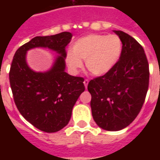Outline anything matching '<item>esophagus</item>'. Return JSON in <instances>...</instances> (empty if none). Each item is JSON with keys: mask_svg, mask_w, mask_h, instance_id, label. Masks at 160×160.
<instances>
[{"mask_svg": "<svg viewBox=\"0 0 160 160\" xmlns=\"http://www.w3.org/2000/svg\"><path fill=\"white\" fill-rule=\"evenodd\" d=\"M84 85H85V87L87 88V85H88V83H89V80H87V79H86V80H84Z\"/></svg>", "mask_w": 160, "mask_h": 160, "instance_id": "1", "label": "esophagus"}]
</instances>
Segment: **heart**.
Masks as SVG:
<instances>
[{
    "label": "heart",
    "mask_w": 160,
    "mask_h": 160,
    "mask_svg": "<svg viewBox=\"0 0 160 160\" xmlns=\"http://www.w3.org/2000/svg\"><path fill=\"white\" fill-rule=\"evenodd\" d=\"M122 51V39L115 34H90L77 39L68 50L65 61L69 69L77 73L86 61L87 70L92 75L103 76L114 68Z\"/></svg>",
    "instance_id": "heart-1"
}]
</instances>
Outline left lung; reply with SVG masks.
<instances>
[{
  "label": "left lung",
  "instance_id": "8db88e82",
  "mask_svg": "<svg viewBox=\"0 0 160 160\" xmlns=\"http://www.w3.org/2000/svg\"><path fill=\"white\" fill-rule=\"evenodd\" d=\"M114 32L122 42L120 59L107 74L91 80L87 87L92 118L108 131L121 130L135 119L149 85V65L142 46L127 33Z\"/></svg>",
  "mask_w": 160,
  "mask_h": 160
}]
</instances>
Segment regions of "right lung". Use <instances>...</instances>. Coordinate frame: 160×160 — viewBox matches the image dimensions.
Returning a JSON list of instances; mask_svg holds the SVG:
<instances>
[{"instance_id": "add662e5", "label": "right lung", "mask_w": 160, "mask_h": 160, "mask_svg": "<svg viewBox=\"0 0 160 160\" xmlns=\"http://www.w3.org/2000/svg\"><path fill=\"white\" fill-rule=\"evenodd\" d=\"M72 37L68 32L35 37L17 49L10 68L9 81L18 110L30 123L46 133L57 132L68 123L73 105L85 91L82 77L65 72V48ZM37 47L60 54L52 69L44 73L34 72L26 63L27 50Z\"/></svg>"}]
</instances>
